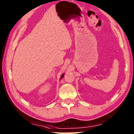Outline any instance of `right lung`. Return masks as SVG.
Returning <instances> with one entry per match:
<instances>
[{
	"label": "right lung",
	"mask_w": 134,
	"mask_h": 134,
	"mask_svg": "<svg viewBox=\"0 0 134 134\" xmlns=\"http://www.w3.org/2000/svg\"><path fill=\"white\" fill-rule=\"evenodd\" d=\"M64 74H62V76H61V77H60V79H62V78H63V77H64Z\"/></svg>",
	"instance_id": "right-lung-1"
}]
</instances>
